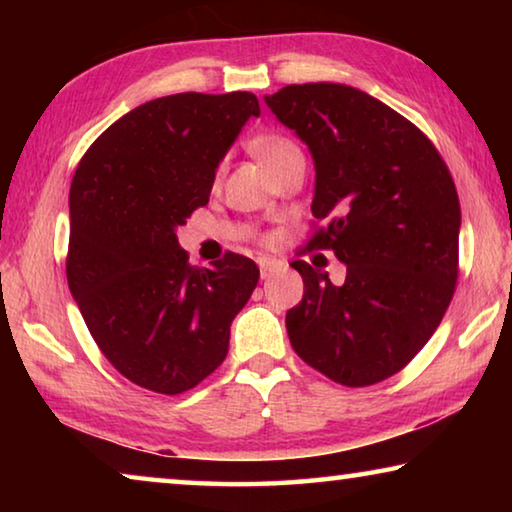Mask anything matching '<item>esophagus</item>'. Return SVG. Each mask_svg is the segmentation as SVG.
I'll use <instances>...</instances> for the list:
<instances>
[{"label":"esophagus","mask_w":512,"mask_h":512,"mask_svg":"<svg viewBox=\"0 0 512 512\" xmlns=\"http://www.w3.org/2000/svg\"><path fill=\"white\" fill-rule=\"evenodd\" d=\"M280 266H282V264L275 262V259L262 257V259H259V275H262V280H266V277H271Z\"/></svg>","instance_id":"obj_1"}]
</instances>
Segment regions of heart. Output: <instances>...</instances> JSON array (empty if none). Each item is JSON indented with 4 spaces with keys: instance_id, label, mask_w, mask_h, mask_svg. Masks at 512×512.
Wrapping results in <instances>:
<instances>
[{
    "instance_id": "obj_1",
    "label": "heart",
    "mask_w": 512,
    "mask_h": 512,
    "mask_svg": "<svg viewBox=\"0 0 512 512\" xmlns=\"http://www.w3.org/2000/svg\"><path fill=\"white\" fill-rule=\"evenodd\" d=\"M255 153H257V158L262 160L268 169H271V167H275L277 162H282L284 158H289V155H296L300 151H298L296 144L287 140V137L268 135V137H262V140L255 142Z\"/></svg>"
}]
</instances>
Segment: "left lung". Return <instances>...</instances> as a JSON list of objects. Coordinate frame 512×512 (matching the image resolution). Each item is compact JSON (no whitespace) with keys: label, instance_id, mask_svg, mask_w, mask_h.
Returning a JSON list of instances; mask_svg holds the SVG:
<instances>
[{"label":"left lung","instance_id":"1","mask_svg":"<svg viewBox=\"0 0 512 512\" xmlns=\"http://www.w3.org/2000/svg\"><path fill=\"white\" fill-rule=\"evenodd\" d=\"M280 124L307 144L325 219L307 248L345 264L341 287L307 262L300 305L287 311L293 350L343 386L402 370L452 302L461 205L436 146L400 112L343 83L287 85L266 94Z\"/></svg>","mask_w":512,"mask_h":512}]
</instances>
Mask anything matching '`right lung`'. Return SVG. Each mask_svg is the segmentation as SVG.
Here are the masks:
<instances>
[{"label":"right lung","mask_w":512,"mask_h":512,"mask_svg":"<svg viewBox=\"0 0 512 512\" xmlns=\"http://www.w3.org/2000/svg\"><path fill=\"white\" fill-rule=\"evenodd\" d=\"M250 117H259L250 92L146 101L106 128L74 173L69 291L106 359L149 391L185 393L219 368L257 287L253 259L189 266L176 235L210 201Z\"/></svg>","instance_id":"right-lung-1"}]
</instances>
